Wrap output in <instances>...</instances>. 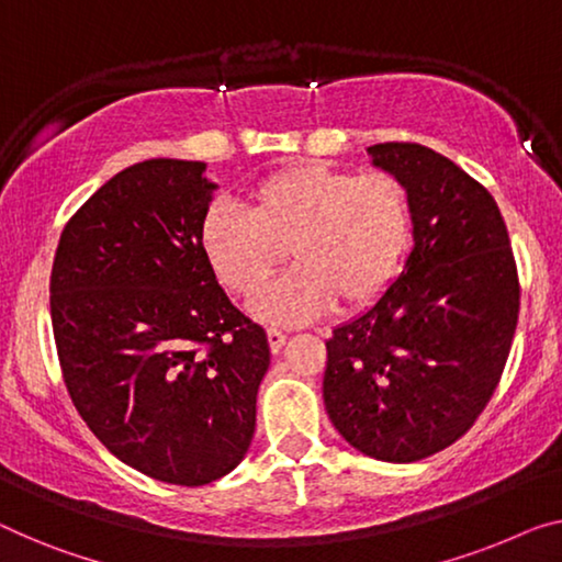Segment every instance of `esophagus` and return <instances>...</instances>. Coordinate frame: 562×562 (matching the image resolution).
Instances as JSON below:
<instances>
[{
	"label": "esophagus",
	"instance_id": "34e87169",
	"mask_svg": "<svg viewBox=\"0 0 562 562\" xmlns=\"http://www.w3.org/2000/svg\"><path fill=\"white\" fill-rule=\"evenodd\" d=\"M267 340H270L272 353H280L284 342H288V333L280 330V328H267Z\"/></svg>",
	"mask_w": 562,
	"mask_h": 562
}]
</instances>
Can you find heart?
I'll return each mask as SVG.
<instances>
[{
	"label": "heart",
	"instance_id": "b5f03b06",
	"mask_svg": "<svg viewBox=\"0 0 562 562\" xmlns=\"http://www.w3.org/2000/svg\"><path fill=\"white\" fill-rule=\"evenodd\" d=\"M247 206L209 209L201 245L239 297H255L290 249L297 267L255 305L270 323H307L335 300L346 310L373 305L404 272L414 247V201L393 173L288 166L257 181Z\"/></svg>",
	"mask_w": 562,
	"mask_h": 562
}]
</instances>
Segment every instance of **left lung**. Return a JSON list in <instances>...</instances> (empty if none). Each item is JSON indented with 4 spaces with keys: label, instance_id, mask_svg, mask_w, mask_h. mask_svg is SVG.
I'll return each mask as SVG.
<instances>
[{
    "label": "left lung",
    "instance_id": "obj_1",
    "mask_svg": "<svg viewBox=\"0 0 562 562\" xmlns=\"http://www.w3.org/2000/svg\"><path fill=\"white\" fill-rule=\"evenodd\" d=\"M406 183L414 249L371 310L335 328L325 408L342 439L383 462H418L472 429L513 348L520 278L497 201L422 144H375Z\"/></svg>",
    "mask_w": 562,
    "mask_h": 562
}]
</instances>
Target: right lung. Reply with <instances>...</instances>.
Returning a JSON list of instances; mask_svg holds the SVG:
<instances>
[{"mask_svg": "<svg viewBox=\"0 0 562 562\" xmlns=\"http://www.w3.org/2000/svg\"><path fill=\"white\" fill-rule=\"evenodd\" d=\"M201 161L150 158L103 183L49 274L75 408L123 464L201 487L247 454L270 342L229 303L201 245L216 189Z\"/></svg>", "mask_w": 562, "mask_h": 562, "instance_id": "1", "label": "right lung"}]
</instances>
